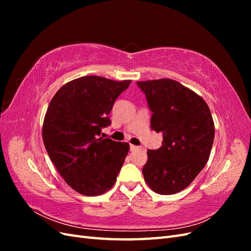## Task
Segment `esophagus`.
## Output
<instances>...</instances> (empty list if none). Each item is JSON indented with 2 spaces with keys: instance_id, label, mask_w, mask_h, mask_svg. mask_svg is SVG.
Wrapping results in <instances>:
<instances>
[{
  "instance_id": "1",
  "label": "esophagus",
  "mask_w": 251,
  "mask_h": 251,
  "mask_svg": "<svg viewBox=\"0 0 251 251\" xmlns=\"http://www.w3.org/2000/svg\"><path fill=\"white\" fill-rule=\"evenodd\" d=\"M130 150L131 151H136V150H141V148L140 147H136V146H133V144H131Z\"/></svg>"
}]
</instances>
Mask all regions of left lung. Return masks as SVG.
I'll return each instance as SVG.
<instances>
[{"instance_id":"8db88e82","label":"left lung","mask_w":251,"mask_h":251,"mask_svg":"<svg viewBox=\"0 0 251 251\" xmlns=\"http://www.w3.org/2000/svg\"><path fill=\"white\" fill-rule=\"evenodd\" d=\"M151 111V127L162 133L158 150H148L142 169L151 191L173 195L183 191L208 161L215 125L201 96L170 78L137 81Z\"/></svg>"}]
</instances>
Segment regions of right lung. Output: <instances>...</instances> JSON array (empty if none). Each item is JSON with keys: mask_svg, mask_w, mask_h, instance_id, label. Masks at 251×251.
Instances as JSON below:
<instances>
[{"mask_svg": "<svg viewBox=\"0 0 251 251\" xmlns=\"http://www.w3.org/2000/svg\"><path fill=\"white\" fill-rule=\"evenodd\" d=\"M131 81L89 75L67 82L51 100L43 141L59 175L75 192L98 196L115 184L130 146L100 136L111 124L108 115L116 98Z\"/></svg>", "mask_w": 251, "mask_h": 251, "instance_id": "add662e5", "label": "right lung"}]
</instances>
